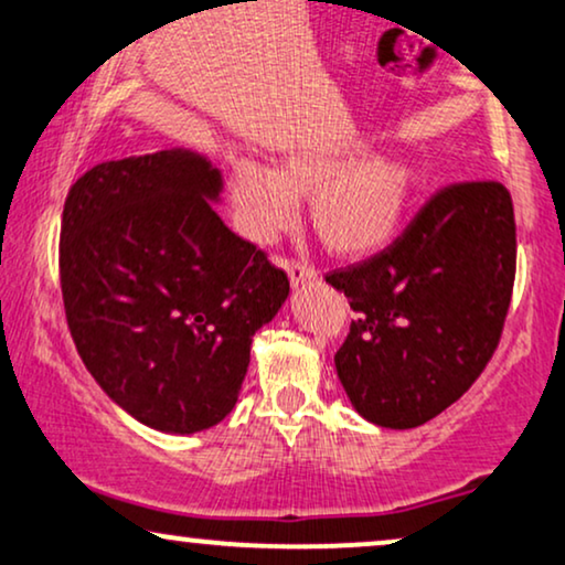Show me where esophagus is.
I'll return each instance as SVG.
<instances>
[{
  "label": "esophagus",
  "instance_id": "1",
  "mask_svg": "<svg viewBox=\"0 0 565 565\" xmlns=\"http://www.w3.org/2000/svg\"><path fill=\"white\" fill-rule=\"evenodd\" d=\"M282 267H285V271H288V277H290V285H294V288H298V285H309V282H315L317 280V269L315 267H309V264H303V262H294V259H285L282 262Z\"/></svg>",
  "mask_w": 565,
  "mask_h": 565
}]
</instances>
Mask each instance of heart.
<instances>
[{
  "label": "heart",
  "mask_w": 565,
  "mask_h": 565,
  "mask_svg": "<svg viewBox=\"0 0 565 565\" xmlns=\"http://www.w3.org/2000/svg\"><path fill=\"white\" fill-rule=\"evenodd\" d=\"M416 175L393 157L298 151L275 170L241 162L227 183L233 222L254 243H271L294 225L298 201L311 199V225L332 254L366 256L401 225Z\"/></svg>",
  "instance_id": "heart-1"
}]
</instances>
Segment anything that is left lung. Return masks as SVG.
Listing matches in <instances>:
<instances>
[{
  "instance_id": "left-lung-1",
  "label": "left lung",
  "mask_w": 565,
  "mask_h": 565,
  "mask_svg": "<svg viewBox=\"0 0 565 565\" xmlns=\"http://www.w3.org/2000/svg\"><path fill=\"white\" fill-rule=\"evenodd\" d=\"M513 277V201L495 180L445 185L385 250L330 271L359 315L335 353L353 408L411 429L461 398L500 343Z\"/></svg>"
}]
</instances>
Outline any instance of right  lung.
<instances>
[{
    "label": "right lung",
    "mask_w": 565,
    "mask_h": 565,
    "mask_svg": "<svg viewBox=\"0 0 565 565\" xmlns=\"http://www.w3.org/2000/svg\"><path fill=\"white\" fill-rule=\"evenodd\" d=\"M220 191L206 157L164 149L90 167L62 212V301L83 364L170 435L233 411L250 340L290 294L288 275L220 220Z\"/></svg>",
    "instance_id": "1"
}]
</instances>
